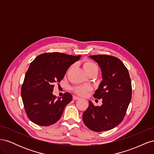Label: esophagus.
<instances>
[{
    "instance_id": "34e87169",
    "label": "esophagus",
    "mask_w": 154,
    "mask_h": 154,
    "mask_svg": "<svg viewBox=\"0 0 154 154\" xmlns=\"http://www.w3.org/2000/svg\"><path fill=\"white\" fill-rule=\"evenodd\" d=\"M80 97H79L78 96H73V100H80Z\"/></svg>"
}]
</instances>
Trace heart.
<instances>
[{
    "label": "heart",
    "instance_id": "1",
    "mask_svg": "<svg viewBox=\"0 0 154 154\" xmlns=\"http://www.w3.org/2000/svg\"><path fill=\"white\" fill-rule=\"evenodd\" d=\"M83 68H84L86 72L88 71H91L92 69H97L96 65L94 62L90 61V60H87V61L84 62V63H83ZM91 89V87L90 86L78 85L74 88V91L78 95L84 96L86 94V93L88 91H89Z\"/></svg>",
    "mask_w": 154,
    "mask_h": 154
}]
</instances>
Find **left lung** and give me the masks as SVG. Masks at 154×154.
Instances as JSON below:
<instances>
[{
	"mask_svg": "<svg viewBox=\"0 0 154 154\" xmlns=\"http://www.w3.org/2000/svg\"><path fill=\"white\" fill-rule=\"evenodd\" d=\"M89 57L101 71L102 81L93 96L102 99V105L95 106L88 101L83 121L90 130L100 132L115 128L123 121L131 100L132 84L128 69L119 58L106 54Z\"/></svg>",
	"mask_w": 154,
	"mask_h": 154,
	"instance_id": "left-lung-1",
	"label": "left lung"
}]
</instances>
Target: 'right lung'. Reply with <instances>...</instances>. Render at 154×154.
Instances as JSON below:
<instances>
[{
    "instance_id": "right-lung-1",
    "label": "right lung",
    "mask_w": 154,
    "mask_h": 154,
    "mask_svg": "<svg viewBox=\"0 0 154 154\" xmlns=\"http://www.w3.org/2000/svg\"><path fill=\"white\" fill-rule=\"evenodd\" d=\"M81 56L60 53L38 55L26 73L21 96L27 117L40 126H49L61 118L66 106L72 100L66 92L62 97L53 95L54 83L63 78L69 67Z\"/></svg>"
}]
</instances>
